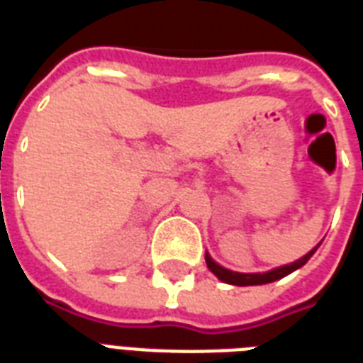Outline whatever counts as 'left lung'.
Masks as SVG:
<instances>
[{
	"label": "left lung",
	"instance_id": "8db88e82",
	"mask_svg": "<svg viewBox=\"0 0 363 363\" xmlns=\"http://www.w3.org/2000/svg\"><path fill=\"white\" fill-rule=\"evenodd\" d=\"M316 247L311 250L309 254H305L303 258L296 259L294 264L290 265H282V267H277V269H271L267 273H235V271L224 269L222 265H218L215 259L211 258L209 254H205V262H207V267H209L213 273H215L220 281L228 282V284H235V286H254V284H267V282L279 281L282 277H286L288 273H292L298 267L305 265L309 262V258L315 254Z\"/></svg>",
	"mask_w": 363,
	"mask_h": 363
}]
</instances>
